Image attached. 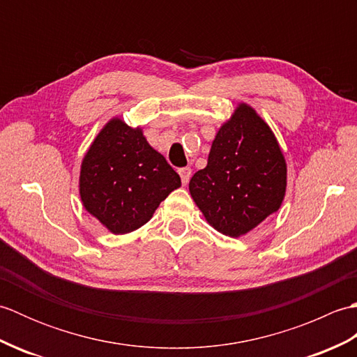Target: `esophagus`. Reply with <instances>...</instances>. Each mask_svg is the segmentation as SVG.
I'll return each mask as SVG.
<instances>
[{"label":"esophagus","instance_id":"1","mask_svg":"<svg viewBox=\"0 0 357 357\" xmlns=\"http://www.w3.org/2000/svg\"><path fill=\"white\" fill-rule=\"evenodd\" d=\"M179 174H181V181H183V184L187 185L192 176V169L190 167H183V169H179Z\"/></svg>","mask_w":357,"mask_h":357}]
</instances>
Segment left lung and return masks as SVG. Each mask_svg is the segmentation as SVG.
<instances>
[{
  "instance_id": "obj_1",
  "label": "left lung",
  "mask_w": 357,
  "mask_h": 357,
  "mask_svg": "<svg viewBox=\"0 0 357 357\" xmlns=\"http://www.w3.org/2000/svg\"><path fill=\"white\" fill-rule=\"evenodd\" d=\"M206 221L219 233L241 238L282 206L287 162L270 126L245 102L219 127L207 167L188 184Z\"/></svg>"
}]
</instances>
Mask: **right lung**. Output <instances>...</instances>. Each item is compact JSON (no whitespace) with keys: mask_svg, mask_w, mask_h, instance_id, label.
Listing matches in <instances>:
<instances>
[{"mask_svg":"<svg viewBox=\"0 0 357 357\" xmlns=\"http://www.w3.org/2000/svg\"><path fill=\"white\" fill-rule=\"evenodd\" d=\"M178 187L179 174L150 146L142 128L119 116L105 123L81 162L82 206L113 234L147 224Z\"/></svg>","mask_w":357,"mask_h":357,"instance_id":"1","label":"right lung"}]
</instances>
